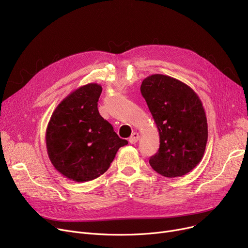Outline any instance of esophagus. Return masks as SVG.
I'll use <instances>...</instances> for the list:
<instances>
[{"mask_svg": "<svg viewBox=\"0 0 248 248\" xmlns=\"http://www.w3.org/2000/svg\"><path fill=\"white\" fill-rule=\"evenodd\" d=\"M140 139V135L138 133H134L131 137L128 139V141L131 142V144H136V142L139 140Z\"/></svg>", "mask_w": 248, "mask_h": 248, "instance_id": "34e87169", "label": "esophagus"}]
</instances>
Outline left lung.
<instances>
[{
    "label": "left lung",
    "instance_id": "1",
    "mask_svg": "<svg viewBox=\"0 0 248 248\" xmlns=\"http://www.w3.org/2000/svg\"><path fill=\"white\" fill-rule=\"evenodd\" d=\"M140 93L160 136V149L150 159L151 167L168 178L188 174L201 162L208 140L200 97L186 83L163 74L145 78Z\"/></svg>",
    "mask_w": 248,
    "mask_h": 248
}]
</instances>
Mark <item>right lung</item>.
I'll return each mask as SVG.
<instances>
[{"label": "right lung", "mask_w": 248, "mask_h": 248, "mask_svg": "<svg viewBox=\"0 0 248 248\" xmlns=\"http://www.w3.org/2000/svg\"><path fill=\"white\" fill-rule=\"evenodd\" d=\"M102 87L87 83L65 97L46 128L48 157L56 170L74 182L94 180L108 171L116 152L127 145L99 114Z\"/></svg>", "instance_id": "1"}]
</instances>
